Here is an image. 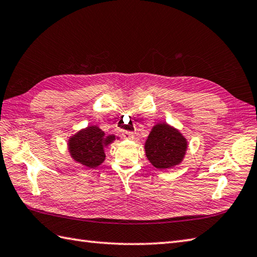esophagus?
Segmentation results:
<instances>
[{
  "label": "esophagus",
  "instance_id": "esophagus-1",
  "mask_svg": "<svg viewBox=\"0 0 257 257\" xmlns=\"http://www.w3.org/2000/svg\"><path fill=\"white\" fill-rule=\"evenodd\" d=\"M122 137L124 139H133L134 138V134L130 132H122Z\"/></svg>",
  "mask_w": 257,
  "mask_h": 257
}]
</instances>
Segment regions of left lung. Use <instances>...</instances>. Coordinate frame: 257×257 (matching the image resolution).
<instances>
[{
    "mask_svg": "<svg viewBox=\"0 0 257 257\" xmlns=\"http://www.w3.org/2000/svg\"><path fill=\"white\" fill-rule=\"evenodd\" d=\"M187 149L188 141L184 136L167 122L155 124L145 144L147 158L159 170L180 165Z\"/></svg>",
    "mask_w": 257,
    "mask_h": 257,
    "instance_id": "1",
    "label": "left lung"
}]
</instances>
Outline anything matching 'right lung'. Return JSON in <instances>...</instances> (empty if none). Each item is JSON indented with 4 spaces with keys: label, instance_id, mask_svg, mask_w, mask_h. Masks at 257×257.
I'll return each mask as SVG.
<instances>
[{
    "label": "right lung",
    "instance_id": "add662e5",
    "mask_svg": "<svg viewBox=\"0 0 257 257\" xmlns=\"http://www.w3.org/2000/svg\"><path fill=\"white\" fill-rule=\"evenodd\" d=\"M116 139L119 138L114 135L106 136L97 125H88L70 136L67 147L74 161L94 169L105 161V149Z\"/></svg>",
    "mask_w": 257,
    "mask_h": 257
}]
</instances>
